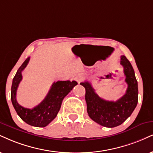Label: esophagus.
Here are the masks:
<instances>
[{"label":"esophagus","instance_id":"1","mask_svg":"<svg viewBox=\"0 0 153 153\" xmlns=\"http://www.w3.org/2000/svg\"><path fill=\"white\" fill-rule=\"evenodd\" d=\"M82 79H83V76L82 74H76L74 76H73V80L76 81V82L78 83H80L82 82Z\"/></svg>","mask_w":153,"mask_h":153}]
</instances>
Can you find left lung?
Instances as JSON below:
<instances>
[{"label":"left lung","instance_id":"left-lung-1","mask_svg":"<svg viewBox=\"0 0 153 153\" xmlns=\"http://www.w3.org/2000/svg\"><path fill=\"white\" fill-rule=\"evenodd\" d=\"M120 64L123 67L128 88L125 95L116 101H106L99 97L91 83H80L86 89L85 99L88 116L104 127L114 128L121 125L132 114L137 103L138 88L133 68L124 55L120 56Z\"/></svg>","mask_w":153,"mask_h":153}]
</instances>
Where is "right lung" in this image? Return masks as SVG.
<instances>
[{
  "mask_svg": "<svg viewBox=\"0 0 153 153\" xmlns=\"http://www.w3.org/2000/svg\"><path fill=\"white\" fill-rule=\"evenodd\" d=\"M29 61L30 56L20 66L13 78L11 86V101L17 114L26 123L35 127H45L56 118L64 98L77 85V82L75 81H58L54 82L48 95L39 104L31 109L24 108L17 102L16 93L22 78V71Z\"/></svg>",
  "mask_w": 153,
  "mask_h": 153,
  "instance_id": "1",
  "label": "right lung"
}]
</instances>
